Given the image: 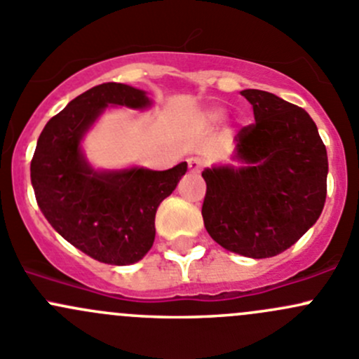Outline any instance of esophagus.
I'll return each mask as SVG.
<instances>
[{"instance_id": "esophagus-1", "label": "esophagus", "mask_w": 359, "mask_h": 359, "mask_svg": "<svg viewBox=\"0 0 359 359\" xmlns=\"http://www.w3.org/2000/svg\"><path fill=\"white\" fill-rule=\"evenodd\" d=\"M187 166H189L191 173H200L203 168V161L200 158H189L187 159Z\"/></svg>"}]
</instances>
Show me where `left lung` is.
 I'll list each match as a JSON object with an SVG mask.
<instances>
[{"label": "left lung", "mask_w": 359, "mask_h": 359, "mask_svg": "<svg viewBox=\"0 0 359 359\" xmlns=\"http://www.w3.org/2000/svg\"><path fill=\"white\" fill-rule=\"evenodd\" d=\"M255 123L234 137L243 166L203 170V222L226 250L267 259L290 248L327 200V147L302 107L264 90H243Z\"/></svg>", "instance_id": "left-lung-1"}]
</instances>
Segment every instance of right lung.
I'll return each instance as SVG.
<instances>
[{"label": "right lung", "instance_id": "add662e5", "mask_svg": "<svg viewBox=\"0 0 359 359\" xmlns=\"http://www.w3.org/2000/svg\"><path fill=\"white\" fill-rule=\"evenodd\" d=\"M109 104L146 109L151 100L123 83H102L76 97L43 128L31 182L43 215L64 240L99 262L128 266L153 247L159 203L173 193L187 163L163 172L93 170L79 142Z\"/></svg>", "mask_w": 359, "mask_h": 359}]
</instances>
